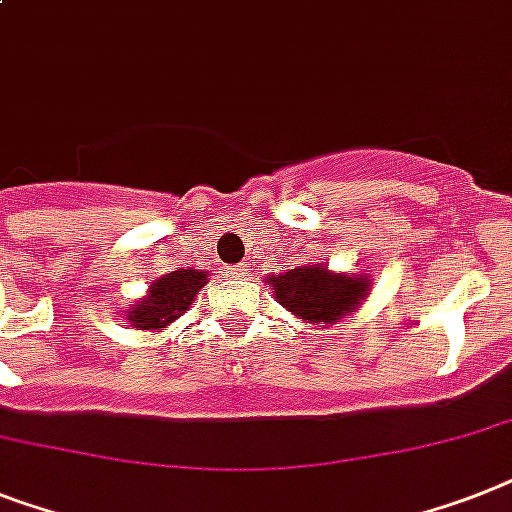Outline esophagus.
I'll use <instances>...</instances> for the list:
<instances>
[{"instance_id": "1", "label": "esophagus", "mask_w": 512, "mask_h": 512, "mask_svg": "<svg viewBox=\"0 0 512 512\" xmlns=\"http://www.w3.org/2000/svg\"><path fill=\"white\" fill-rule=\"evenodd\" d=\"M247 270H249V268H247V265H244V263H242V265H234V268H231V276H239V278H242L244 273H247Z\"/></svg>"}]
</instances>
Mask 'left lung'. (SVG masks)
Here are the masks:
<instances>
[{
    "label": "left lung",
    "mask_w": 512,
    "mask_h": 512,
    "mask_svg": "<svg viewBox=\"0 0 512 512\" xmlns=\"http://www.w3.org/2000/svg\"><path fill=\"white\" fill-rule=\"evenodd\" d=\"M276 294L278 305L305 323H336L352 315L371 294V278L331 273L326 265H297V268L265 278Z\"/></svg>",
    "instance_id": "left-lung-1"
}]
</instances>
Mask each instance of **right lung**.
I'll use <instances>...</instances> for the list:
<instances>
[{
	"instance_id": "1",
	"label": "right lung",
	"mask_w": 512,
	"mask_h": 512,
	"mask_svg": "<svg viewBox=\"0 0 512 512\" xmlns=\"http://www.w3.org/2000/svg\"><path fill=\"white\" fill-rule=\"evenodd\" d=\"M207 270L178 268L155 278L147 297L128 310V323L139 331H162L181 318L197 299V292L207 284Z\"/></svg>"
}]
</instances>
